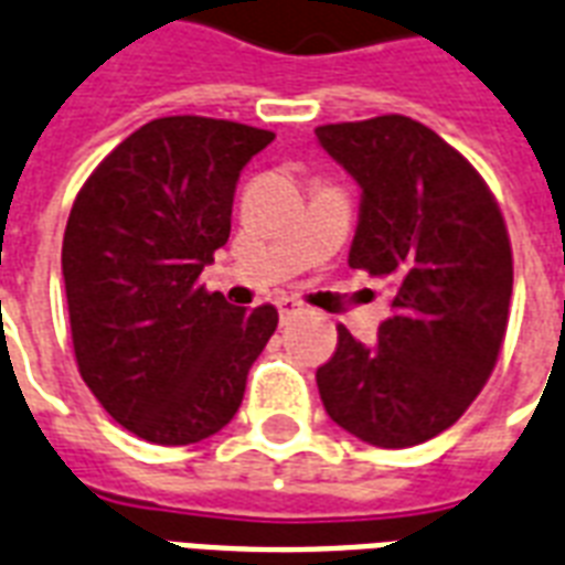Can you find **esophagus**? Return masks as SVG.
I'll return each instance as SVG.
<instances>
[{
	"mask_svg": "<svg viewBox=\"0 0 565 565\" xmlns=\"http://www.w3.org/2000/svg\"><path fill=\"white\" fill-rule=\"evenodd\" d=\"M275 308H278V313H281V320H290V317L305 311V305H301L299 299H290V296H281V299L275 301Z\"/></svg>",
	"mask_w": 565,
	"mask_h": 565,
	"instance_id": "34e87169",
	"label": "esophagus"
}]
</instances>
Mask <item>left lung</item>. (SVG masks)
Instances as JSON below:
<instances>
[{
	"label": "left lung",
	"instance_id": "left-lung-1",
	"mask_svg": "<svg viewBox=\"0 0 565 565\" xmlns=\"http://www.w3.org/2000/svg\"><path fill=\"white\" fill-rule=\"evenodd\" d=\"M361 186L352 269L391 278L373 343L338 326L320 370L322 406L376 447H412L454 426L503 347L512 248L501 206L468 159L406 115L317 127Z\"/></svg>",
	"mask_w": 565,
	"mask_h": 565
}]
</instances>
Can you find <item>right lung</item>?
I'll return each instance as SVG.
<instances>
[{
	"label": "right lung",
	"mask_w": 565,
	"mask_h": 565,
	"mask_svg": "<svg viewBox=\"0 0 565 565\" xmlns=\"http://www.w3.org/2000/svg\"><path fill=\"white\" fill-rule=\"evenodd\" d=\"M275 139L236 120L171 115L120 141L73 201L62 275L79 376L124 429L195 445L231 424L278 326L206 292L231 236L239 171Z\"/></svg>",
	"instance_id": "right-lung-1"
}]
</instances>
